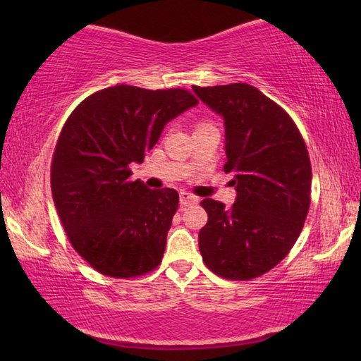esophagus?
Returning a JSON list of instances; mask_svg holds the SVG:
<instances>
[{"instance_id":"34e87169","label":"esophagus","mask_w":361,"mask_h":361,"mask_svg":"<svg viewBox=\"0 0 361 361\" xmlns=\"http://www.w3.org/2000/svg\"><path fill=\"white\" fill-rule=\"evenodd\" d=\"M197 197H194V195H191V194H188V192H180V204H181V207H188V205H194V204H197Z\"/></svg>"}]
</instances>
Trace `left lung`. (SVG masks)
Here are the masks:
<instances>
[{"label": "left lung", "instance_id": "left-lung-1", "mask_svg": "<svg viewBox=\"0 0 361 361\" xmlns=\"http://www.w3.org/2000/svg\"><path fill=\"white\" fill-rule=\"evenodd\" d=\"M224 121V172H234L231 207L200 205L209 221L199 232L207 267L219 277L250 280L271 271L295 245L310 205L307 148L293 119L253 85H192Z\"/></svg>", "mask_w": 361, "mask_h": 361}]
</instances>
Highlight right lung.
Wrapping results in <instances>:
<instances>
[{"instance_id":"add662e5","label":"right lung","mask_w":361,"mask_h":361,"mask_svg":"<svg viewBox=\"0 0 361 361\" xmlns=\"http://www.w3.org/2000/svg\"><path fill=\"white\" fill-rule=\"evenodd\" d=\"M197 103L185 89L121 84L87 97L65 122L52 157L54 204L73 248L103 276H143L161 262L178 192L130 181L129 166Z\"/></svg>"}]
</instances>
